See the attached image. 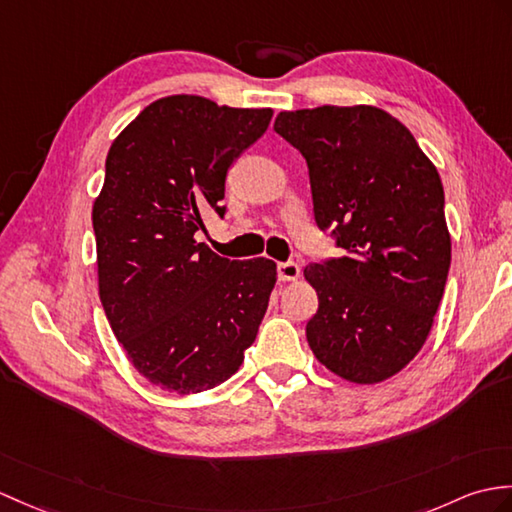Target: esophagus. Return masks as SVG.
Here are the masks:
<instances>
[{
	"label": "esophagus",
	"instance_id": "obj_1",
	"mask_svg": "<svg viewBox=\"0 0 512 512\" xmlns=\"http://www.w3.org/2000/svg\"><path fill=\"white\" fill-rule=\"evenodd\" d=\"M277 275L281 281H296L301 277V268L294 261H283V264L277 266Z\"/></svg>",
	"mask_w": 512,
	"mask_h": 512
}]
</instances>
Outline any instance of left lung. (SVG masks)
Here are the masks:
<instances>
[{
  "mask_svg": "<svg viewBox=\"0 0 512 512\" xmlns=\"http://www.w3.org/2000/svg\"><path fill=\"white\" fill-rule=\"evenodd\" d=\"M275 130L310 170L314 218L344 257L310 264L316 360L353 384H379L421 351L451 264L436 165L397 117L368 104L283 111Z\"/></svg>",
  "mask_w": 512,
  "mask_h": 512,
  "instance_id": "left-lung-1",
  "label": "left lung"
}]
</instances>
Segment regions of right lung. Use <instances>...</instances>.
Segmentation results:
<instances>
[{
    "label": "right lung",
    "mask_w": 512,
    "mask_h": 512,
    "mask_svg": "<svg viewBox=\"0 0 512 512\" xmlns=\"http://www.w3.org/2000/svg\"><path fill=\"white\" fill-rule=\"evenodd\" d=\"M272 109L202 95L148 104L106 154L93 200L98 294L126 358L178 395L220 386L244 362L277 283L266 257L229 261L194 233L224 213V178Z\"/></svg>",
    "instance_id": "right-lung-1"
}]
</instances>
